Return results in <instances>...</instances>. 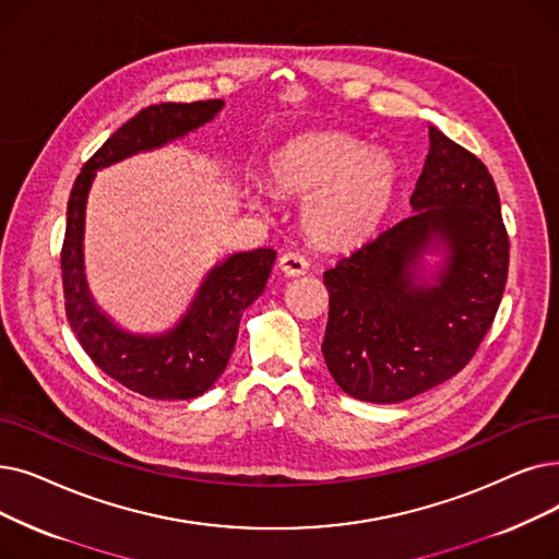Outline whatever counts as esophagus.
<instances>
[{"label": "esophagus", "instance_id": "34e87169", "mask_svg": "<svg viewBox=\"0 0 559 559\" xmlns=\"http://www.w3.org/2000/svg\"><path fill=\"white\" fill-rule=\"evenodd\" d=\"M278 266H281V272L287 274V276H301V274L308 272L310 264H308V260H306L304 253H299V251H287V253L281 255Z\"/></svg>", "mask_w": 559, "mask_h": 559}]
</instances>
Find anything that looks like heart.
Instances as JSON below:
<instances>
[{
  "label": "heart",
  "mask_w": 559,
  "mask_h": 559,
  "mask_svg": "<svg viewBox=\"0 0 559 559\" xmlns=\"http://www.w3.org/2000/svg\"><path fill=\"white\" fill-rule=\"evenodd\" d=\"M270 180L287 197H308L304 226L322 247L347 249L368 239L393 201L395 166L362 141L318 132L285 143Z\"/></svg>",
  "instance_id": "heart-1"
}]
</instances>
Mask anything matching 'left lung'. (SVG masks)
Instances as JSON below:
<instances>
[{
	"instance_id": "obj_1",
	"label": "left lung",
	"mask_w": 559,
	"mask_h": 559,
	"mask_svg": "<svg viewBox=\"0 0 559 559\" xmlns=\"http://www.w3.org/2000/svg\"><path fill=\"white\" fill-rule=\"evenodd\" d=\"M416 214L324 272L326 368L349 397L395 404L464 370L498 312L509 235L484 162L429 128V155L411 197ZM433 236L451 249L436 288L413 266Z\"/></svg>"
}]
</instances>
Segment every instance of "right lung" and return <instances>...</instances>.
Here are the masks:
<instances>
[{"instance_id": "1", "label": "right lung", "mask_w": 559, "mask_h": 559, "mask_svg": "<svg viewBox=\"0 0 559 559\" xmlns=\"http://www.w3.org/2000/svg\"><path fill=\"white\" fill-rule=\"evenodd\" d=\"M224 107L222 100L164 103L141 109L120 126L82 166L68 199V219L61 247L63 306L88 358L105 374L130 391L153 400H191L203 395L226 370L241 312L264 289L276 253L255 249L235 253L214 266L193 299L187 318L162 337H139L116 329L93 306L82 274L84 203L95 171L139 151L178 139L207 123Z\"/></svg>"}]
</instances>
